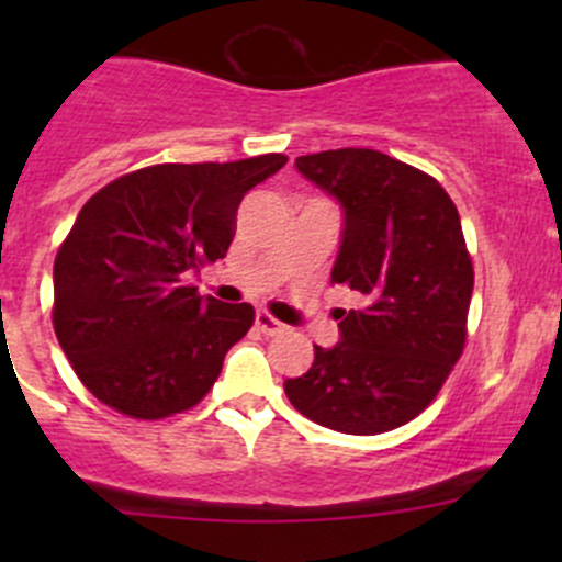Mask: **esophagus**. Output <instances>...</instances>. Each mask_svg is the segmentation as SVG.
<instances>
[{"label": "esophagus", "mask_w": 562, "mask_h": 562, "mask_svg": "<svg viewBox=\"0 0 562 562\" xmlns=\"http://www.w3.org/2000/svg\"><path fill=\"white\" fill-rule=\"evenodd\" d=\"M255 326H258V331H263V334H277L285 328L274 315L266 313V310H258V313H255Z\"/></svg>", "instance_id": "1"}]
</instances>
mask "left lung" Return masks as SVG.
Returning a JSON list of instances; mask_svg holds the SVG:
<instances>
[{
	"mask_svg": "<svg viewBox=\"0 0 562 562\" xmlns=\"http://www.w3.org/2000/svg\"><path fill=\"white\" fill-rule=\"evenodd\" d=\"M296 171L342 209L331 282L361 293L339 310V342L315 345L291 405L345 435H378L416 418L438 396L464 348L473 263L449 192L375 149L296 157Z\"/></svg>",
	"mask_w": 562,
	"mask_h": 562,
	"instance_id": "left-lung-1",
	"label": "left lung"
}]
</instances>
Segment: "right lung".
Segmentation results:
<instances>
[{
	"instance_id": "right-lung-1",
	"label": "right lung",
	"mask_w": 562,
	"mask_h": 562,
	"mask_svg": "<svg viewBox=\"0 0 562 562\" xmlns=\"http://www.w3.org/2000/svg\"><path fill=\"white\" fill-rule=\"evenodd\" d=\"M285 162H162L83 203L54 260V331L100 402L155 422L209 394L255 310L198 296L184 277L225 258L241 198Z\"/></svg>"
}]
</instances>
